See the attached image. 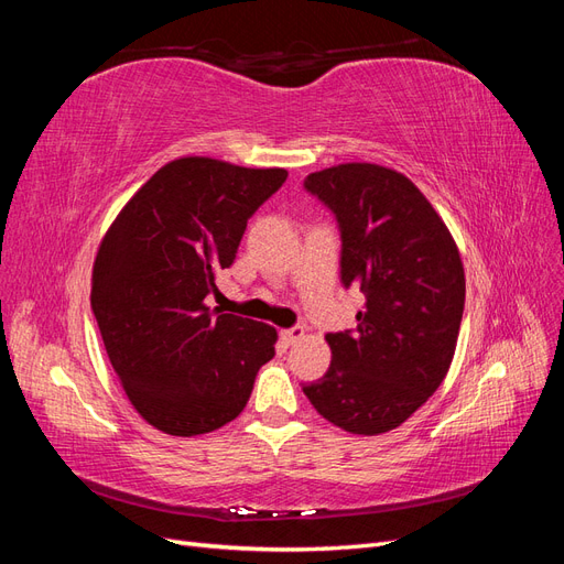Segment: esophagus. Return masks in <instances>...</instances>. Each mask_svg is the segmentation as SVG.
<instances>
[{"mask_svg":"<svg viewBox=\"0 0 564 564\" xmlns=\"http://www.w3.org/2000/svg\"><path fill=\"white\" fill-rule=\"evenodd\" d=\"M303 336H305V329H303V327H292V329H284V332H282V338L286 340L289 346L299 344V340H301Z\"/></svg>","mask_w":564,"mask_h":564,"instance_id":"1","label":"esophagus"}]
</instances>
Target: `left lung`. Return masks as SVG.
Segmentation results:
<instances>
[{"label": "left lung", "mask_w": 564, "mask_h": 564, "mask_svg": "<svg viewBox=\"0 0 564 564\" xmlns=\"http://www.w3.org/2000/svg\"><path fill=\"white\" fill-rule=\"evenodd\" d=\"M336 214L340 282L367 296L355 332L327 334L332 365L305 398L352 435L398 429L445 381L466 303V272L445 220L390 166L336 164L305 178Z\"/></svg>", "instance_id": "8db88e82"}]
</instances>
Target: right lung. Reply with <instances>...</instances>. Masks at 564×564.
<instances>
[{"label": "right lung", "mask_w": 564, "mask_h": 564, "mask_svg": "<svg viewBox=\"0 0 564 564\" xmlns=\"http://www.w3.org/2000/svg\"><path fill=\"white\" fill-rule=\"evenodd\" d=\"M286 169L187 155L152 174L100 240L91 308L129 402L152 429L212 433L240 416L278 329L212 311L249 216Z\"/></svg>", "instance_id": "add662e5"}]
</instances>
